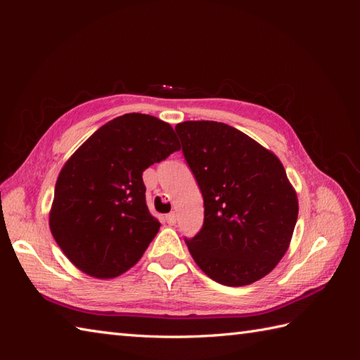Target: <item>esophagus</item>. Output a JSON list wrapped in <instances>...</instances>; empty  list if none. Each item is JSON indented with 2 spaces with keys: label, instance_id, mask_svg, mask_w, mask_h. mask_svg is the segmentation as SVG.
Segmentation results:
<instances>
[{
  "label": "esophagus",
  "instance_id": "obj_1",
  "mask_svg": "<svg viewBox=\"0 0 360 360\" xmlns=\"http://www.w3.org/2000/svg\"><path fill=\"white\" fill-rule=\"evenodd\" d=\"M165 219H167V222H168L169 225H174V224L177 222V214L172 212V213H169V214H167V216H165Z\"/></svg>",
  "mask_w": 360,
  "mask_h": 360
}]
</instances>
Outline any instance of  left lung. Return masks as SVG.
<instances>
[{
  "label": "left lung",
  "instance_id": "obj_1",
  "mask_svg": "<svg viewBox=\"0 0 360 360\" xmlns=\"http://www.w3.org/2000/svg\"><path fill=\"white\" fill-rule=\"evenodd\" d=\"M183 155L204 198V225L186 240L213 281L243 287L274 270L297 222V193L274 151L231 126L183 122Z\"/></svg>",
  "mask_w": 360,
  "mask_h": 360
}]
</instances>
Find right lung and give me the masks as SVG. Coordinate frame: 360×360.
Here are the masks:
<instances>
[{"mask_svg": "<svg viewBox=\"0 0 360 360\" xmlns=\"http://www.w3.org/2000/svg\"><path fill=\"white\" fill-rule=\"evenodd\" d=\"M177 150L171 124L132 112L97 129L68 159L49 228L75 267L112 279L138 263L160 228L147 209L143 172Z\"/></svg>", "mask_w": 360, "mask_h": 360, "instance_id": "right-lung-1", "label": "right lung"}]
</instances>
